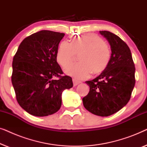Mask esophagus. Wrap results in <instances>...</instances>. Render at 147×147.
Masks as SVG:
<instances>
[{
  "label": "esophagus",
  "instance_id": "1",
  "mask_svg": "<svg viewBox=\"0 0 147 147\" xmlns=\"http://www.w3.org/2000/svg\"><path fill=\"white\" fill-rule=\"evenodd\" d=\"M80 83V81H78V80L76 79H73V84L74 86H76L77 85H78Z\"/></svg>",
  "mask_w": 147,
  "mask_h": 147
}]
</instances>
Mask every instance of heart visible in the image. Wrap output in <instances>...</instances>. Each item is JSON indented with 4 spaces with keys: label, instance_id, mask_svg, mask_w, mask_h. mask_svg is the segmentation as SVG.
Masks as SVG:
<instances>
[{
    "label": "heart",
    "instance_id": "obj_1",
    "mask_svg": "<svg viewBox=\"0 0 147 147\" xmlns=\"http://www.w3.org/2000/svg\"><path fill=\"white\" fill-rule=\"evenodd\" d=\"M79 55L80 62L65 69L67 75L76 79H84L104 71L109 63L111 51L109 45L101 37L93 33L74 37L71 42L62 41L58 48L56 59L63 68L73 63Z\"/></svg>",
    "mask_w": 147,
    "mask_h": 147
}]
</instances>
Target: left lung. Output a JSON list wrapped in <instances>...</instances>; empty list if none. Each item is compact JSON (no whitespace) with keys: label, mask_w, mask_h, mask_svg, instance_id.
I'll return each instance as SVG.
<instances>
[{"label":"left lung","mask_w":147,"mask_h":147,"mask_svg":"<svg viewBox=\"0 0 147 147\" xmlns=\"http://www.w3.org/2000/svg\"><path fill=\"white\" fill-rule=\"evenodd\" d=\"M100 33L110 44L111 57L107 67L99 76L86 82L90 92L82 100L90 112L108 116L119 111L130 100L135 84V67L125 42L110 31Z\"/></svg>","instance_id":"8db88e82"}]
</instances>
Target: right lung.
<instances>
[{
  "label": "right lung",
  "mask_w": 147,
  "mask_h": 147,
  "mask_svg": "<svg viewBox=\"0 0 147 147\" xmlns=\"http://www.w3.org/2000/svg\"><path fill=\"white\" fill-rule=\"evenodd\" d=\"M64 33L43 30L26 37L13 57L11 81L20 106L35 116L57 112L64 90L73 87L71 77L63 71L56 54ZM59 77L58 80L54 79Z\"/></svg>",
  "instance_id": "right-lung-1"
}]
</instances>
